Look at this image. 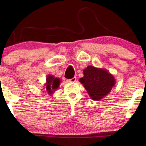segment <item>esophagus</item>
Returning <instances> with one entry per match:
<instances>
[{
  "label": "esophagus",
  "instance_id": "esophagus-1",
  "mask_svg": "<svg viewBox=\"0 0 146 146\" xmlns=\"http://www.w3.org/2000/svg\"><path fill=\"white\" fill-rule=\"evenodd\" d=\"M68 82H70V83H74V82H75L76 81V77H74V78H72V79H70V80H68Z\"/></svg>",
  "mask_w": 146,
  "mask_h": 146
}]
</instances>
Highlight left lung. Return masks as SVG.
<instances>
[{
    "label": "left lung",
    "instance_id": "8db88e82",
    "mask_svg": "<svg viewBox=\"0 0 146 146\" xmlns=\"http://www.w3.org/2000/svg\"><path fill=\"white\" fill-rule=\"evenodd\" d=\"M83 72L84 77L80 78L79 82L94 101H100L108 95L115 84L114 76L106 69L88 66Z\"/></svg>",
    "mask_w": 146,
    "mask_h": 146
}]
</instances>
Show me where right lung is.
<instances>
[{"mask_svg": "<svg viewBox=\"0 0 146 146\" xmlns=\"http://www.w3.org/2000/svg\"><path fill=\"white\" fill-rule=\"evenodd\" d=\"M62 80L59 78L54 77L51 74L47 75L46 78V83L44 84V89L46 90L49 96H52V94L58 88Z\"/></svg>", "mask_w": 146, "mask_h": 146, "instance_id": "obj_1", "label": "right lung"}]
</instances>
